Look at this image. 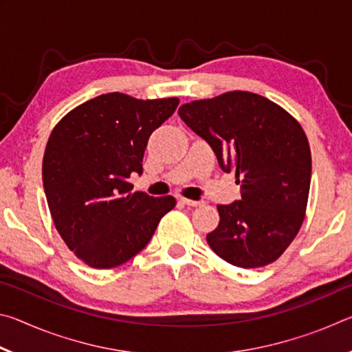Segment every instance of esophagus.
Here are the masks:
<instances>
[{
	"instance_id": "1",
	"label": "esophagus",
	"mask_w": 352,
	"mask_h": 352,
	"mask_svg": "<svg viewBox=\"0 0 352 352\" xmlns=\"http://www.w3.org/2000/svg\"><path fill=\"white\" fill-rule=\"evenodd\" d=\"M180 201L186 206H200L201 204H204V201H200V200H189V199H180Z\"/></svg>"
}]
</instances>
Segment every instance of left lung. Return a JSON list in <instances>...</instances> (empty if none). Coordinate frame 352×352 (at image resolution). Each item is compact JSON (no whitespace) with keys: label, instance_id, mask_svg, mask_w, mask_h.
Instances as JSON below:
<instances>
[{"label":"left lung","instance_id":"1","mask_svg":"<svg viewBox=\"0 0 352 352\" xmlns=\"http://www.w3.org/2000/svg\"><path fill=\"white\" fill-rule=\"evenodd\" d=\"M178 115L241 184V200L217 206L220 222L206 234L212 252L242 269L276 261L305 220L312 174L305 130L281 107L250 91L194 100Z\"/></svg>","mask_w":352,"mask_h":352}]
</instances>
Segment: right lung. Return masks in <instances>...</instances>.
<instances>
[{"label": "right lung", "instance_id": "1", "mask_svg": "<svg viewBox=\"0 0 352 352\" xmlns=\"http://www.w3.org/2000/svg\"><path fill=\"white\" fill-rule=\"evenodd\" d=\"M178 102L100 94L52 130L41 170L47 206L68 248L93 269L132 259L175 206L172 195L132 194L129 178L142 174L147 141Z\"/></svg>", "mask_w": 352, "mask_h": 352}]
</instances>
